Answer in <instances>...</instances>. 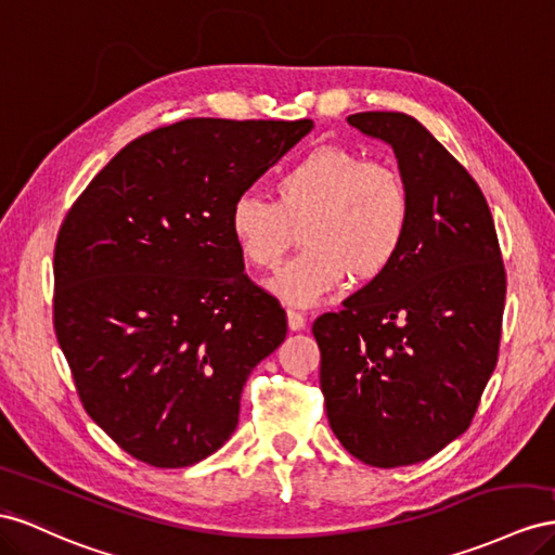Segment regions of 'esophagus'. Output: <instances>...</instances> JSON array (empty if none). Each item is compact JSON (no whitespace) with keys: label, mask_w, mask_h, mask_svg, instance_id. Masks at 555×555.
I'll list each match as a JSON object with an SVG mask.
<instances>
[{"label":"esophagus","mask_w":555,"mask_h":555,"mask_svg":"<svg viewBox=\"0 0 555 555\" xmlns=\"http://www.w3.org/2000/svg\"><path fill=\"white\" fill-rule=\"evenodd\" d=\"M287 322H289V328H292V332H301V328H306V318H304V312H298V310H294V308H289V310H287Z\"/></svg>","instance_id":"obj_1"}]
</instances>
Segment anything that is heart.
I'll list each match as a JSON object with an SVG mask.
<instances>
[{
    "instance_id": "1",
    "label": "heart",
    "mask_w": 555,
    "mask_h": 555,
    "mask_svg": "<svg viewBox=\"0 0 555 555\" xmlns=\"http://www.w3.org/2000/svg\"><path fill=\"white\" fill-rule=\"evenodd\" d=\"M275 201L241 193L229 233L241 257L273 271L301 231L306 249L284 266L271 289L292 306L320 304L350 275L380 278L411 229V191L385 160L346 146H320L296 158L273 182Z\"/></svg>"
}]
</instances>
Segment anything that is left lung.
Instances as JSON below:
<instances>
[{
  "mask_svg": "<svg viewBox=\"0 0 555 555\" xmlns=\"http://www.w3.org/2000/svg\"><path fill=\"white\" fill-rule=\"evenodd\" d=\"M348 124L392 146L411 229L392 266L312 334L328 425L350 455L392 469L472 425L498 364L506 275L481 189L423 124L399 112Z\"/></svg>",
  "mask_w": 555,
  "mask_h": 555,
  "instance_id": "8db88e82",
  "label": "left lung"
}]
</instances>
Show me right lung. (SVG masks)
<instances>
[{
    "mask_svg": "<svg viewBox=\"0 0 555 555\" xmlns=\"http://www.w3.org/2000/svg\"><path fill=\"white\" fill-rule=\"evenodd\" d=\"M310 130L186 118L121 149L67 212L55 336L83 409L128 455L191 467L235 431L287 314L243 273L229 209Z\"/></svg>",
    "mask_w": 555,
    "mask_h": 555,
    "instance_id": "add662e5",
    "label": "right lung"
}]
</instances>
